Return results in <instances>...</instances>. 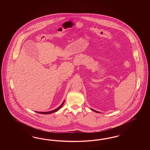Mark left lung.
I'll list each match as a JSON object with an SVG mask.
<instances>
[{
    "label": "left lung",
    "instance_id": "8db88e82",
    "mask_svg": "<svg viewBox=\"0 0 150 150\" xmlns=\"http://www.w3.org/2000/svg\"><path fill=\"white\" fill-rule=\"evenodd\" d=\"M92 110H93V111H94V112H98V111H96V110H93V109H92Z\"/></svg>",
    "mask_w": 150,
    "mask_h": 150
}]
</instances>
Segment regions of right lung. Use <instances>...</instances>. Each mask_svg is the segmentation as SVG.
<instances>
[{"instance_id":"1","label":"right lung","mask_w":150,"mask_h":150,"mask_svg":"<svg viewBox=\"0 0 150 150\" xmlns=\"http://www.w3.org/2000/svg\"><path fill=\"white\" fill-rule=\"evenodd\" d=\"M64 102H62V103L59 106V107L57 108H56L55 110H52V111H48V112H38V113H40V114H51V113H53V112H56L57 111H58V110L61 108V107H62V106H63V105L64 104Z\"/></svg>"}]
</instances>
